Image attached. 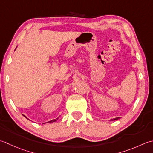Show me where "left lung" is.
<instances>
[{"label": "left lung", "instance_id": "left-lung-1", "mask_svg": "<svg viewBox=\"0 0 153 153\" xmlns=\"http://www.w3.org/2000/svg\"><path fill=\"white\" fill-rule=\"evenodd\" d=\"M119 118H120V117H116V118H114V119H111V121H112V120H118V119H119Z\"/></svg>", "mask_w": 153, "mask_h": 153}]
</instances>
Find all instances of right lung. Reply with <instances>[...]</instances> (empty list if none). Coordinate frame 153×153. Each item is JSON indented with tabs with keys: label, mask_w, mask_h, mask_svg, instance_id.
I'll list each match as a JSON object with an SVG mask.
<instances>
[{
	"label": "right lung",
	"mask_w": 153,
	"mask_h": 153,
	"mask_svg": "<svg viewBox=\"0 0 153 153\" xmlns=\"http://www.w3.org/2000/svg\"><path fill=\"white\" fill-rule=\"evenodd\" d=\"M23 116H24V115H23ZM25 117H26V116H24ZM27 118V117H26ZM58 119V118H57V119H55V120H51V121H48V122H47V123H52V122H55V121H57V120Z\"/></svg>",
	"instance_id": "right-lung-1"
}]
</instances>
